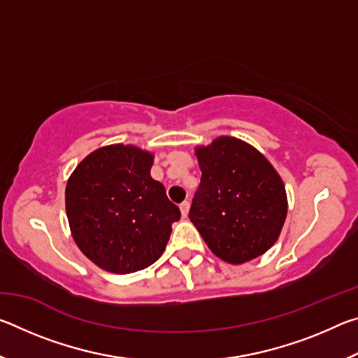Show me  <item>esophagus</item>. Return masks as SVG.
<instances>
[{
	"instance_id": "obj_1",
	"label": "esophagus",
	"mask_w": 358,
	"mask_h": 358,
	"mask_svg": "<svg viewBox=\"0 0 358 358\" xmlns=\"http://www.w3.org/2000/svg\"><path fill=\"white\" fill-rule=\"evenodd\" d=\"M180 211H181V216L186 217L187 213H189V202H187V201L181 202V203H180Z\"/></svg>"
}]
</instances>
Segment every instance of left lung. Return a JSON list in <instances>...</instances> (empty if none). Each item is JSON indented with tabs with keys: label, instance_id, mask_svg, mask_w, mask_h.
Returning <instances> with one entry per match:
<instances>
[{
	"label": "left lung",
	"instance_id": "obj_1",
	"mask_svg": "<svg viewBox=\"0 0 358 358\" xmlns=\"http://www.w3.org/2000/svg\"><path fill=\"white\" fill-rule=\"evenodd\" d=\"M202 177L189 220L211 252L238 265L275 245L287 215L286 187L268 159L240 138L197 147Z\"/></svg>",
	"mask_w": 358,
	"mask_h": 358
}]
</instances>
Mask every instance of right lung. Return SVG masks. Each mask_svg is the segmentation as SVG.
<instances>
[{"label": "right lung", "mask_w": 358, "mask_h": 358, "mask_svg": "<svg viewBox=\"0 0 358 358\" xmlns=\"http://www.w3.org/2000/svg\"><path fill=\"white\" fill-rule=\"evenodd\" d=\"M153 155L132 145L90 153L66 185L72 238L92 262L126 275L155 264L164 252L180 208L151 178Z\"/></svg>", "instance_id": "right-lung-1"}]
</instances>
